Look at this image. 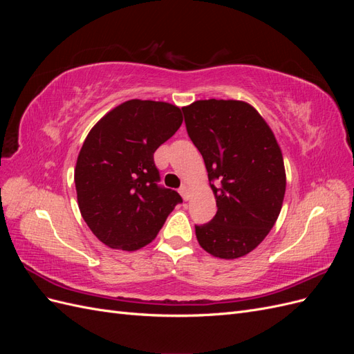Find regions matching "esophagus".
<instances>
[{
  "label": "esophagus",
  "mask_w": 354,
  "mask_h": 354,
  "mask_svg": "<svg viewBox=\"0 0 354 354\" xmlns=\"http://www.w3.org/2000/svg\"><path fill=\"white\" fill-rule=\"evenodd\" d=\"M178 192H180V195H181V198H183L185 201H187V199L190 198V192H189V187H187L186 185H183V186H181V187L178 189Z\"/></svg>",
  "instance_id": "34e87169"
}]
</instances>
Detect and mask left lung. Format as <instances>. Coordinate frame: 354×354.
<instances>
[{
  "label": "left lung",
  "instance_id": "8db88e82",
  "mask_svg": "<svg viewBox=\"0 0 354 354\" xmlns=\"http://www.w3.org/2000/svg\"><path fill=\"white\" fill-rule=\"evenodd\" d=\"M205 162L217 214L195 226L199 245L220 259L259 246L279 217L286 177L282 152L261 115L238 100H198L181 109Z\"/></svg>",
  "mask_w": 354,
  "mask_h": 354
}]
</instances>
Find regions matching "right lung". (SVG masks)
I'll return each instance as SVG.
<instances>
[{"mask_svg": "<svg viewBox=\"0 0 354 354\" xmlns=\"http://www.w3.org/2000/svg\"><path fill=\"white\" fill-rule=\"evenodd\" d=\"M183 122L174 104L128 100L95 124L81 147L75 187L84 221L104 245L136 251L152 242L183 202L158 185L156 149Z\"/></svg>", "mask_w": 354, "mask_h": 354, "instance_id": "1", "label": "right lung"}]
</instances>
